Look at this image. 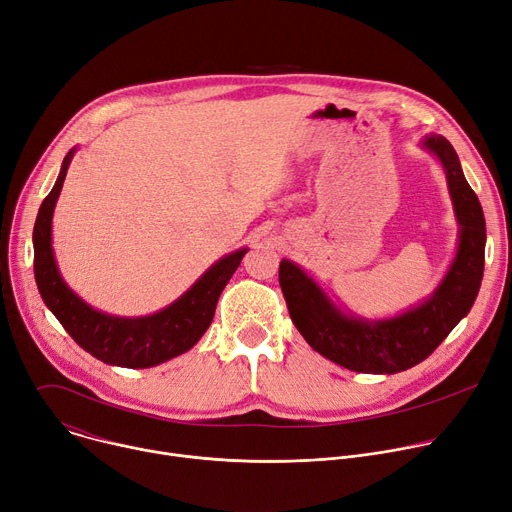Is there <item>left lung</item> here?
<instances>
[{
	"label": "left lung",
	"mask_w": 512,
	"mask_h": 512,
	"mask_svg": "<svg viewBox=\"0 0 512 512\" xmlns=\"http://www.w3.org/2000/svg\"><path fill=\"white\" fill-rule=\"evenodd\" d=\"M420 147L441 164L459 225L455 258L428 297L396 316L363 318L344 311L297 262L281 260L279 283L295 328L313 350L350 371L393 375L422 363L467 316L482 285L486 221L478 196L443 135H424Z\"/></svg>",
	"instance_id": "left-lung-1"
}]
</instances>
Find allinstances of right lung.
Listing matches in <instances>:
<instances>
[{"mask_svg":"<svg viewBox=\"0 0 512 512\" xmlns=\"http://www.w3.org/2000/svg\"><path fill=\"white\" fill-rule=\"evenodd\" d=\"M75 151L71 147L63 157L57 182L36 215L32 244L38 293L67 334L106 365L147 369L184 355L211 326L219 295L248 248L221 256L176 301L149 316H112L92 307L65 283L53 250V213Z\"/></svg>","mask_w":512,"mask_h":512,"instance_id":"obj_1","label":"right lung"}]
</instances>
